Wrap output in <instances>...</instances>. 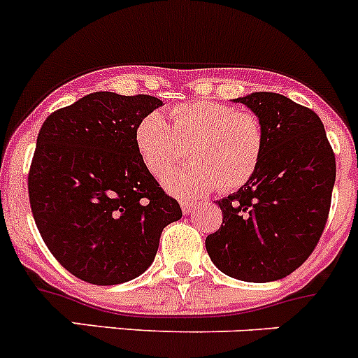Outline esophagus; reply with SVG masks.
<instances>
[{"instance_id": "esophagus-1", "label": "esophagus", "mask_w": 358, "mask_h": 358, "mask_svg": "<svg viewBox=\"0 0 358 358\" xmlns=\"http://www.w3.org/2000/svg\"><path fill=\"white\" fill-rule=\"evenodd\" d=\"M193 207H195V203L188 202V200H182V202H181V209H182V213H185V214L192 213Z\"/></svg>"}]
</instances>
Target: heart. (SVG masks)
Wrapping results in <instances>:
<instances>
[{
	"label": "heart",
	"instance_id": "b5f03b06",
	"mask_svg": "<svg viewBox=\"0 0 358 358\" xmlns=\"http://www.w3.org/2000/svg\"><path fill=\"white\" fill-rule=\"evenodd\" d=\"M170 121L172 126L159 112H149L134 135L141 162L155 177H162L189 149L192 162L164 173L166 192L196 199L217 186L223 192L239 189L257 176L267 144L260 115L236 105L199 100L176 105Z\"/></svg>",
	"mask_w": 358,
	"mask_h": 358
}]
</instances>
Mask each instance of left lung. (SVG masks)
Masks as SVG:
<instances>
[{"label": "left lung", "mask_w": 358, "mask_h": 358, "mask_svg": "<svg viewBox=\"0 0 358 358\" xmlns=\"http://www.w3.org/2000/svg\"><path fill=\"white\" fill-rule=\"evenodd\" d=\"M260 115L267 144L257 176L217 200L223 223L207 236L213 264L230 278L267 283L301 267L322 237L336 156L318 115L278 93L236 98Z\"/></svg>", "instance_id": "obj_1"}]
</instances>
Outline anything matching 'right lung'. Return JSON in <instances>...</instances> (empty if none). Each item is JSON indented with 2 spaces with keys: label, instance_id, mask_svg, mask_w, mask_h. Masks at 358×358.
Returning a JSON list of instances; mask_svg holds the SVG:
<instances>
[{
  "label": "right lung",
  "instance_id": "add662e5",
  "mask_svg": "<svg viewBox=\"0 0 358 358\" xmlns=\"http://www.w3.org/2000/svg\"><path fill=\"white\" fill-rule=\"evenodd\" d=\"M149 94L98 91L52 112L36 138L28 192L43 243L75 278L119 285L148 271L163 228L181 220L141 162L135 126L162 107Z\"/></svg>",
  "mask_w": 358,
  "mask_h": 358
}]
</instances>
